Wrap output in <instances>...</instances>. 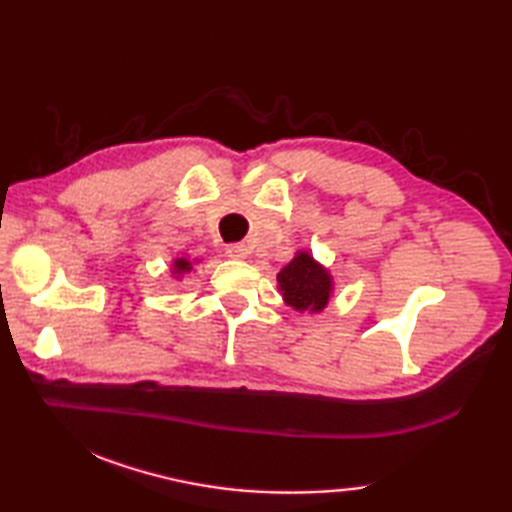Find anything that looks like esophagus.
<instances>
[{"label": "esophagus", "instance_id": "1", "mask_svg": "<svg viewBox=\"0 0 512 512\" xmlns=\"http://www.w3.org/2000/svg\"><path fill=\"white\" fill-rule=\"evenodd\" d=\"M226 255L231 259H244L248 257V246L242 242H235V244H228L226 246Z\"/></svg>", "mask_w": 512, "mask_h": 512}]
</instances>
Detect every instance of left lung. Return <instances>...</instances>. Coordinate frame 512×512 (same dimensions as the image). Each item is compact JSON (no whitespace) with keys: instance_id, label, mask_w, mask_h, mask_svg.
Here are the masks:
<instances>
[{"instance_id":"obj_1","label":"left lung","mask_w":512,"mask_h":512,"mask_svg":"<svg viewBox=\"0 0 512 512\" xmlns=\"http://www.w3.org/2000/svg\"><path fill=\"white\" fill-rule=\"evenodd\" d=\"M277 281L284 292V301L295 310H323L328 303L332 281L306 253L292 259L277 275Z\"/></svg>"}]
</instances>
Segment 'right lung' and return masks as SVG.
<instances>
[{
    "instance_id": "right-lung-1",
    "label": "right lung",
    "mask_w": 512,
    "mask_h": 512,
    "mask_svg": "<svg viewBox=\"0 0 512 512\" xmlns=\"http://www.w3.org/2000/svg\"><path fill=\"white\" fill-rule=\"evenodd\" d=\"M176 270H178V273H184V270H191V264L187 262V259H178Z\"/></svg>"
}]
</instances>
